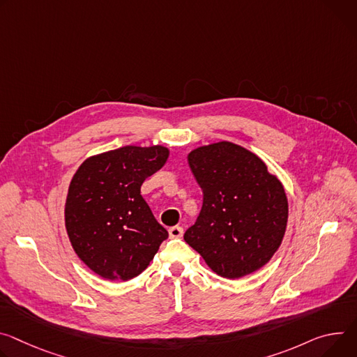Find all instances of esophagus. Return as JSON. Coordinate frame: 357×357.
Here are the masks:
<instances>
[{
    "mask_svg": "<svg viewBox=\"0 0 357 357\" xmlns=\"http://www.w3.org/2000/svg\"><path fill=\"white\" fill-rule=\"evenodd\" d=\"M168 232H169V238H182L183 235V229L181 226H172V228L168 229Z\"/></svg>",
    "mask_w": 357,
    "mask_h": 357,
    "instance_id": "obj_1",
    "label": "esophagus"
}]
</instances>
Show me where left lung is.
I'll return each mask as SVG.
<instances>
[{
    "mask_svg": "<svg viewBox=\"0 0 357 357\" xmlns=\"http://www.w3.org/2000/svg\"><path fill=\"white\" fill-rule=\"evenodd\" d=\"M188 162L204 205L185 242L223 278L238 279L265 266L287 226L289 204L279 178L256 153L228 141L192 149Z\"/></svg>",
    "mask_w": 357,
    "mask_h": 357,
    "instance_id": "left-lung-1",
    "label": "left lung"
}]
</instances>
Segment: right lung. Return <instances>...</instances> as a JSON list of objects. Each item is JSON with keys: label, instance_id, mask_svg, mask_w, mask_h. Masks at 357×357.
I'll return each instance as SVG.
<instances>
[{"label": "right lung", "instance_id": "obj_1", "mask_svg": "<svg viewBox=\"0 0 357 357\" xmlns=\"http://www.w3.org/2000/svg\"><path fill=\"white\" fill-rule=\"evenodd\" d=\"M162 145H126L86 158L66 201V229L81 261L107 280H129L151 264L168 238L141 195V185L165 165Z\"/></svg>", "mask_w": 357, "mask_h": 357}]
</instances>
